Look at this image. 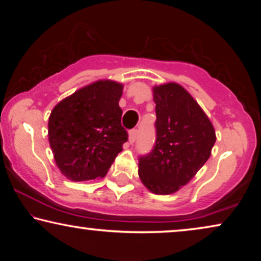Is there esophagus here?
<instances>
[{
  "instance_id": "1",
  "label": "esophagus",
  "mask_w": 261,
  "mask_h": 261,
  "mask_svg": "<svg viewBox=\"0 0 261 261\" xmlns=\"http://www.w3.org/2000/svg\"><path fill=\"white\" fill-rule=\"evenodd\" d=\"M137 137H138V130L137 129H132L129 132V138H128V140H129L130 144H134L135 140H137Z\"/></svg>"
}]
</instances>
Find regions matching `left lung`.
<instances>
[{
  "label": "left lung",
  "mask_w": 261,
  "mask_h": 261,
  "mask_svg": "<svg viewBox=\"0 0 261 261\" xmlns=\"http://www.w3.org/2000/svg\"><path fill=\"white\" fill-rule=\"evenodd\" d=\"M156 140L139 160V177L149 191L170 195L188 184L212 154L216 141L212 121L178 83L153 87Z\"/></svg>",
  "instance_id": "1"
}]
</instances>
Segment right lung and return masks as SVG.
Here are the masks:
<instances>
[{
	"mask_svg": "<svg viewBox=\"0 0 261 261\" xmlns=\"http://www.w3.org/2000/svg\"><path fill=\"white\" fill-rule=\"evenodd\" d=\"M123 85L101 80L60 101L48 117L55 162L73 181L105 177L127 141L119 101Z\"/></svg>",
	"mask_w": 261,
	"mask_h": 261,
	"instance_id": "1",
	"label": "right lung"
}]
</instances>
